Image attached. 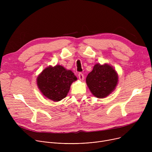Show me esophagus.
I'll return each mask as SVG.
<instances>
[{"label":"esophagus","instance_id":"esophagus-1","mask_svg":"<svg viewBox=\"0 0 152 152\" xmlns=\"http://www.w3.org/2000/svg\"><path fill=\"white\" fill-rule=\"evenodd\" d=\"M78 77H79V79L81 80H83V79H84V76H83V73H79V74H78Z\"/></svg>","mask_w":152,"mask_h":152}]
</instances>
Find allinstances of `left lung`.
I'll list each match as a JSON object with an SVG mask.
<instances>
[{
    "instance_id": "left-lung-1",
    "label": "left lung",
    "mask_w": 152,
    "mask_h": 152,
    "mask_svg": "<svg viewBox=\"0 0 152 152\" xmlns=\"http://www.w3.org/2000/svg\"><path fill=\"white\" fill-rule=\"evenodd\" d=\"M92 94L97 98H104L114 90L118 82L115 70L108 64H96L86 78Z\"/></svg>"
}]
</instances>
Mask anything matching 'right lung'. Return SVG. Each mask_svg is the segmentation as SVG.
<instances>
[{"instance_id": "add662e5", "label": "right lung", "mask_w": 152, "mask_h": 152, "mask_svg": "<svg viewBox=\"0 0 152 152\" xmlns=\"http://www.w3.org/2000/svg\"><path fill=\"white\" fill-rule=\"evenodd\" d=\"M76 80L77 77L71 70L56 65L42 72L37 77V85L43 95L58 102L67 96L72 82Z\"/></svg>"}]
</instances>
